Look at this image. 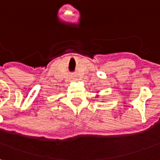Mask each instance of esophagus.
<instances>
[{
	"label": "esophagus",
	"instance_id": "34e87169",
	"mask_svg": "<svg viewBox=\"0 0 160 160\" xmlns=\"http://www.w3.org/2000/svg\"><path fill=\"white\" fill-rule=\"evenodd\" d=\"M72 79H73L74 80H77V77H76V76H73V77H72Z\"/></svg>",
	"mask_w": 160,
	"mask_h": 160
}]
</instances>
